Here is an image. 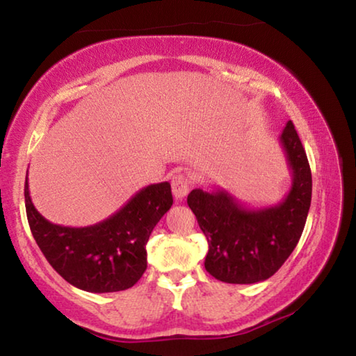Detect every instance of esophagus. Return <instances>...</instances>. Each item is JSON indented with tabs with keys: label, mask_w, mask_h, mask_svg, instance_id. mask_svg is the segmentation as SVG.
<instances>
[{
	"label": "esophagus",
	"mask_w": 356,
	"mask_h": 356,
	"mask_svg": "<svg viewBox=\"0 0 356 356\" xmlns=\"http://www.w3.org/2000/svg\"><path fill=\"white\" fill-rule=\"evenodd\" d=\"M171 186L174 197L180 201L188 195V191L191 188V179L190 176H186V174H176L171 180Z\"/></svg>",
	"instance_id": "1"
}]
</instances>
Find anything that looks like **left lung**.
<instances>
[{"instance_id":"obj_1","label":"left lung","mask_w":356,"mask_h":356,"mask_svg":"<svg viewBox=\"0 0 356 356\" xmlns=\"http://www.w3.org/2000/svg\"><path fill=\"white\" fill-rule=\"evenodd\" d=\"M292 185L280 204L250 207L225 188L193 190L186 202L207 238V272L229 284H254L278 272L297 246L311 207L308 156L292 120L280 136Z\"/></svg>"}]
</instances>
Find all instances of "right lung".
<instances>
[{
  "instance_id": "right-lung-1",
  "label": "right lung",
  "mask_w": 356,
  "mask_h": 356,
  "mask_svg": "<svg viewBox=\"0 0 356 356\" xmlns=\"http://www.w3.org/2000/svg\"><path fill=\"white\" fill-rule=\"evenodd\" d=\"M25 206L33 237L63 278L92 293L135 286L147 268L146 245L156 222L172 206L170 182L152 184L92 226L53 225L34 207L25 182Z\"/></svg>"
}]
</instances>
